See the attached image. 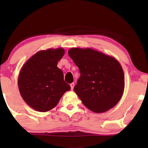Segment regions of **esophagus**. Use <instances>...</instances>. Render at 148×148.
I'll return each instance as SVG.
<instances>
[{
  "instance_id": "obj_1",
  "label": "esophagus",
  "mask_w": 148,
  "mask_h": 148,
  "mask_svg": "<svg viewBox=\"0 0 148 148\" xmlns=\"http://www.w3.org/2000/svg\"><path fill=\"white\" fill-rule=\"evenodd\" d=\"M70 86H71V90H73L74 86H75V84H74V83H72V84H70Z\"/></svg>"
}]
</instances>
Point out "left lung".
<instances>
[{
  "label": "left lung",
  "instance_id": "1",
  "mask_svg": "<svg viewBox=\"0 0 148 148\" xmlns=\"http://www.w3.org/2000/svg\"><path fill=\"white\" fill-rule=\"evenodd\" d=\"M68 54L79 69L74 91L83 104L96 113L116 106L125 88L124 73L118 60L90 48H72Z\"/></svg>",
  "mask_w": 148,
  "mask_h": 148
}]
</instances>
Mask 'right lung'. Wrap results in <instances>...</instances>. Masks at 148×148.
I'll use <instances>...</instances> for the list:
<instances>
[{"instance_id": "1", "label": "right lung", "mask_w": 148, "mask_h": 148, "mask_svg": "<svg viewBox=\"0 0 148 148\" xmlns=\"http://www.w3.org/2000/svg\"><path fill=\"white\" fill-rule=\"evenodd\" d=\"M64 54L62 48L40 50L30 57L20 70L18 88L26 104L39 112L54 108L71 87L57 67Z\"/></svg>"}]
</instances>
